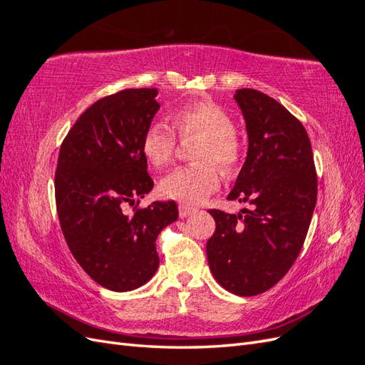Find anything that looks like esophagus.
<instances>
[{
	"label": "esophagus",
	"mask_w": 365,
	"mask_h": 365,
	"mask_svg": "<svg viewBox=\"0 0 365 365\" xmlns=\"http://www.w3.org/2000/svg\"><path fill=\"white\" fill-rule=\"evenodd\" d=\"M180 216L181 217H187V216H190L193 212H195V208L193 207H190V205H185V204H180Z\"/></svg>",
	"instance_id": "esophagus-1"
}]
</instances>
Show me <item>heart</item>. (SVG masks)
<instances>
[{"label":"heart","mask_w":365,"mask_h":365,"mask_svg":"<svg viewBox=\"0 0 365 365\" xmlns=\"http://www.w3.org/2000/svg\"><path fill=\"white\" fill-rule=\"evenodd\" d=\"M170 118L181 137L201 135L193 158L200 163L181 165L160 182L164 197L187 204L202 201L219 185V170L233 172L242 158L240 141L235 134V121L224 108L212 101H192L176 106ZM176 135L164 121H152L141 138V152L149 164L161 169L175 155Z\"/></svg>","instance_id":"heart-1"}]
</instances>
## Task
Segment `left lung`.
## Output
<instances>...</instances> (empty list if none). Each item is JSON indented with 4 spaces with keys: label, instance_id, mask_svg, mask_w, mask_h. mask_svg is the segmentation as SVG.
Wrapping results in <instances>:
<instances>
[{
    "label": "left lung",
    "instance_id": "8db88e82",
    "mask_svg": "<svg viewBox=\"0 0 365 365\" xmlns=\"http://www.w3.org/2000/svg\"><path fill=\"white\" fill-rule=\"evenodd\" d=\"M248 130V157L228 200L242 215L210 208L216 230L207 240L210 271L228 292L268 291L300 254L317 202V170L302 121L252 88L235 96Z\"/></svg>",
    "mask_w": 365,
    "mask_h": 365
}]
</instances>
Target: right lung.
I'll return each mask as SVG.
<instances>
[{
	"label": "right lung",
	"mask_w": 365,
	"mask_h": 365,
	"mask_svg": "<svg viewBox=\"0 0 365 365\" xmlns=\"http://www.w3.org/2000/svg\"><path fill=\"white\" fill-rule=\"evenodd\" d=\"M157 88L93 103L63 138L54 173L62 235L82 269L106 289H137L155 274V240L178 217L175 201L138 207L153 181L141 138L160 109ZM136 204L133 213L125 205Z\"/></svg>",
	"instance_id": "obj_1"
}]
</instances>
